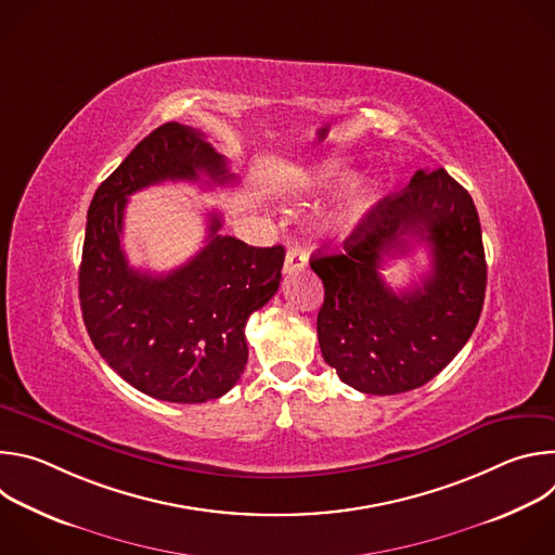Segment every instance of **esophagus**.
<instances>
[{
	"instance_id": "esophagus-1",
	"label": "esophagus",
	"mask_w": 555,
	"mask_h": 555,
	"mask_svg": "<svg viewBox=\"0 0 555 555\" xmlns=\"http://www.w3.org/2000/svg\"><path fill=\"white\" fill-rule=\"evenodd\" d=\"M307 268V253L302 246H292L287 250V257H285V266H283V272L285 274H294V272H300Z\"/></svg>"
}]
</instances>
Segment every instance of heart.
Returning a JSON list of instances; mask_svg holds the SVG:
<instances>
[{"mask_svg":"<svg viewBox=\"0 0 555 555\" xmlns=\"http://www.w3.org/2000/svg\"><path fill=\"white\" fill-rule=\"evenodd\" d=\"M345 176H347V167L340 160H327V163H323L319 167H313L307 173V182L313 184V186L330 189V186H336ZM366 202H369L366 186L364 184H353L351 191L347 193L343 206L336 212V223L345 225V223L356 221L362 215V210L366 208Z\"/></svg>","mask_w":555,"mask_h":555,"instance_id":"1","label":"heart"}]
</instances>
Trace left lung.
<instances>
[{
	"label": "left lung",
	"instance_id": "left-lung-1",
	"mask_svg": "<svg viewBox=\"0 0 555 555\" xmlns=\"http://www.w3.org/2000/svg\"><path fill=\"white\" fill-rule=\"evenodd\" d=\"M409 235L429 244L431 272L422 286L395 293L378 268L384 256L410 251ZM343 248L309 259L325 285L315 321L325 362L369 395L424 386L463 349L483 309L488 266L469 193L443 169H422Z\"/></svg>",
	"mask_w": 555,
	"mask_h": 555
}]
</instances>
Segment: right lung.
Instances as JSON below:
<instances>
[{
	"label": "right lung",
	"mask_w": 555,
	"mask_h": 555,
	"mask_svg": "<svg viewBox=\"0 0 555 555\" xmlns=\"http://www.w3.org/2000/svg\"><path fill=\"white\" fill-rule=\"evenodd\" d=\"M228 184L225 157L204 133L165 122L96 189L78 270L83 323L103 360L155 400L202 404L240 382L248 364L246 323L279 289L283 246L255 248L219 234L208 215L204 248L169 274L129 266L122 250L127 197L160 182Z\"/></svg>",
	"instance_id": "obj_1"
}]
</instances>
